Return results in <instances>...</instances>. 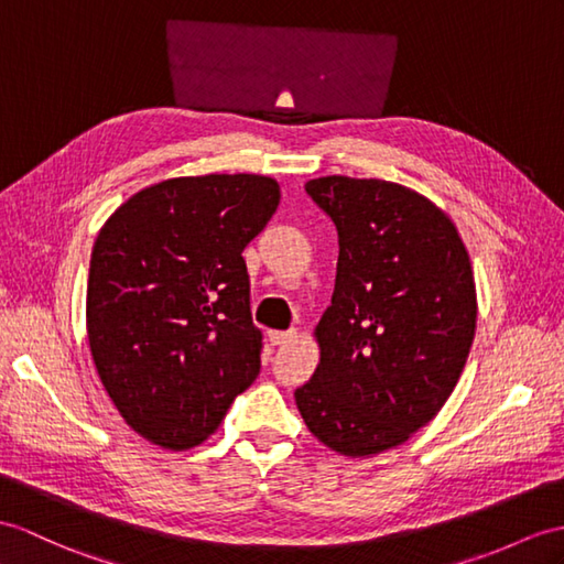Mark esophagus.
<instances>
[{
	"label": "esophagus",
	"mask_w": 564,
	"mask_h": 564,
	"mask_svg": "<svg viewBox=\"0 0 564 564\" xmlns=\"http://www.w3.org/2000/svg\"><path fill=\"white\" fill-rule=\"evenodd\" d=\"M296 337L294 329H290V333H280V329H274V333H270V341L274 347H284L290 345V341Z\"/></svg>",
	"instance_id": "34e87169"
}]
</instances>
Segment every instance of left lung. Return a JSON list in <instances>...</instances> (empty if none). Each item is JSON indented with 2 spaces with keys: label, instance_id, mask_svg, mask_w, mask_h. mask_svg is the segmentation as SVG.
<instances>
[{
  "label": "left lung",
  "instance_id": "left-lung-1",
  "mask_svg": "<svg viewBox=\"0 0 564 564\" xmlns=\"http://www.w3.org/2000/svg\"><path fill=\"white\" fill-rule=\"evenodd\" d=\"M306 191L333 217L339 258L296 409L337 455L373 457L433 421L457 386L478 315L469 251L414 188L329 174Z\"/></svg>",
  "mask_w": 564,
  "mask_h": 564
}]
</instances>
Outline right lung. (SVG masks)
<instances>
[{
	"mask_svg": "<svg viewBox=\"0 0 564 564\" xmlns=\"http://www.w3.org/2000/svg\"><path fill=\"white\" fill-rule=\"evenodd\" d=\"M278 205L272 176H174L100 227L86 294L90 356L119 416L148 443H205L256 380L263 333L241 253Z\"/></svg>",
	"mask_w": 564,
	"mask_h": 564,
	"instance_id": "add662e5",
	"label": "right lung"
}]
</instances>
